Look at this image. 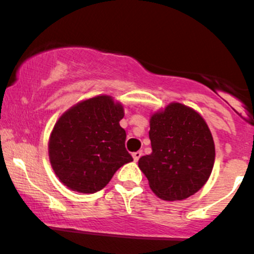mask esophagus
Segmentation results:
<instances>
[{"label": "esophagus", "instance_id": "34e87169", "mask_svg": "<svg viewBox=\"0 0 254 254\" xmlns=\"http://www.w3.org/2000/svg\"><path fill=\"white\" fill-rule=\"evenodd\" d=\"M142 151L141 150H137V151H135V153H132V157H133V160H135V161H138L139 160V157L142 156Z\"/></svg>", "mask_w": 254, "mask_h": 254}]
</instances>
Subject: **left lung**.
<instances>
[{"label": "left lung", "instance_id": "obj_1", "mask_svg": "<svg viewBox=\"0 0 254 254\" xmlns=\"http://www.w3.org/2000/svg\"><path fill=\"white\" fill-rule=\"evenodd\" d=\"M149 138L153 151L138 160V167L157 197L185 199L208 182L215 144L199 113L183 104H170L151 116Z\"/></svg>", "mask_w": 254, "mask_h": 254}]
</instances>
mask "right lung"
I'll return each instance as SVG.
<instances>
[{"label": "right lung", "instance_id": "1", "mask_svg": "<svg viewBox=\"0 0 254 254\" xmlns=\"http://www.w3.org/2000/svg\"><path fill=\"white\" fill-rule=\"evenodd\" d=\"M122 104L110 95L81 101L64 112L52 130L49 157L58 179L72 191L94 193L122 166L132 161L125 149Z\"/></svg>", "mask_w": 254, "mask_h": 254}]
</instances>
